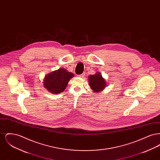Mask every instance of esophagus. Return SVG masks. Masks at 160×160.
<instances>
[{"label": "esophagus", "mask_w": 160, "mask_h": 160, "mask_svg": "<svg viewBox=\"0 0 160 160\" xmlns=\"http://www.w3.org/2000/svg\"><path fill=\"white\" fill-rule=\"evenodd\" d=\"M85 76V74H84V72H83L82 74H81V75H80V76H78L79 77H83Z\"/></svg>", "instance_id": "34e87169"}]
</instances>
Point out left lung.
Segmentation results:
<instances>
[{
	"instance_id": "1",
	"label": "left lung",
	"mask_w": 160,
	"mask_h": 160,
	"mask_svg": "<svg viewBox=\"0 0 160 160\" xmlns=\"http://www.w3.org/2000/svg\"><path fill=\"white\" fill-rule=\"evenodd\" d=\"M88 80L89 84L92 91L99 92L104 90L106 87V80L98 72L94 75H90Z\"/></svg>"
}]
</instances>
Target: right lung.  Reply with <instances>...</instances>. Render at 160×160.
Returning a JSON list of instances; mask_svg holds the SVG:
<instances>
[{"label": "right lung", "instance_id": "1", "mask_svg": "<svg viewBox=\"0 0 160 160\" xmlns=\"http://www.w3.org/2000/svg\"><path fill=\"white\" fill-rule=\"evenodd\" d=\"M74 76L72 72L65 68H59L47 75L44 80V86L49 92L53 94L64 91L69 80Z\"/></svg>", "mask_w": 160, "mask_h": 160}]
</instances>
